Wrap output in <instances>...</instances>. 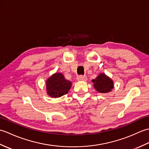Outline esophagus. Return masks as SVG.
<instances>
[{
	"mask_svg": "<svg viewBox=\"0 0 149 149\" xmlns=\"http://www.w3.org/2000/svg\"><path fill=\"white\" fill-rule=\"evenodd\" d=\"M77 81H87V77L86 76H85V75H79L77 77Z\"/></svg>",
	"mask_w": 149,
	"mask_h": 149,
	"instance_id": "1",
	"label": "esophagus"
}]
</instances>
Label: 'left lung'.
Returning <instances> with one entry per match:
<instances>
[{
    "mask_svg": "<svg viewBox=\"0 0 149 149\" xmlns=\"http://www.w3.org/2000/svg\"><path fill=\"white\" fill-rule=\"evenodd\" d=\"M92 81L95 88L100 93L109 92L113 88V81L104 74H99Z\"/></svg>",
    "mask_w": 149,
    "mask_h": 149,
    "instance_id": "left-lung-1",
    "label": "left lung"
}]
</instances>
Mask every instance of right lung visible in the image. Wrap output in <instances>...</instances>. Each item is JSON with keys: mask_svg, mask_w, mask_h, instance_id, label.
Instances as JSON below:
<instances>
[{"mask_svg": "<svg viewBox=\"0 0 149 149\" xmlns=\"http://www.w3.org/2000/svg\"><path fill=\"white\" fill-rule=\"evenodd\" d=\"M71 86V82L65 79L60 73H56L47 81V93L52 97H59L66 94Z\"/></svg>", "mask_w": 149, "mask_h": 149, "instance_id": "obj_1", "label": "right lung"}]
</instances>
